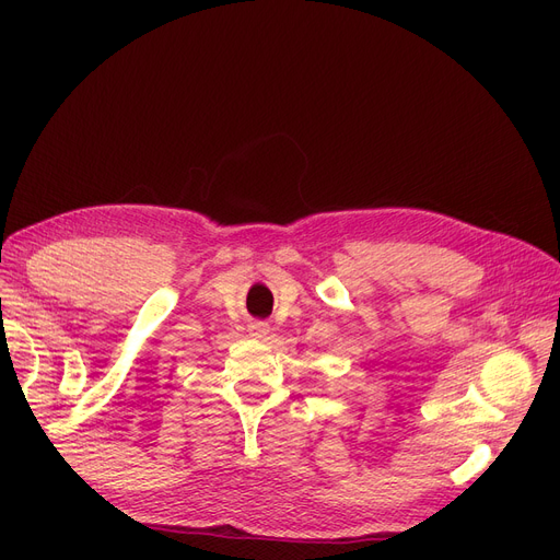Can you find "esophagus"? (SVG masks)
Returning a JSON list of instances; mask_svg holds the SVG:
<instances>
[{
  "label": "esophagus",
  "mask_w": 560,
  "mask_h": 560,
  "mask_svg": "<svg viewBox=\"0 0 560 560\" xmlns=\"http://www.w3.org/2000/svg\"><path fill=\"white\" fill-rule=\"evenodd\" d=\"M249 334L254 338H265L270 334V325H268V322H254V325L249 327Z\"/></svg>",
  "instance_id": "1"
}]
</instances>
